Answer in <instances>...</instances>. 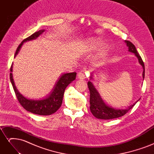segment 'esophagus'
I'll return each instance as SVG.
<instances>
[{
    "label": "esophagus",
    "instance_id": "obj_1",
    "mask_svg": "<svg viewBox=\"0 0 154 154\" xmlns=\"http://www.w3.org/2000/svg\"><path fill=\"white\" fill-rule=\"evenodd\" d=\"M85 70H82V71H80L78 74V76L80 79H84L85 78Z\"/></svg>",
    "mask_w": 154,
    "mask_h": 154
}]
</instances>
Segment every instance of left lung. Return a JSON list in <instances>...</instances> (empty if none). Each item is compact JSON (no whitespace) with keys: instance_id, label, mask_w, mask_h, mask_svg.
Returning <instances> with one entry per match:
<instances>
[{"instance_id":"obj_1","label":"left lung","mask_w":154,"mask_h":154,"mask_svg":"<svg viewBox=\"0 0 154 154\" xmlns=\"http://www.w3.org/2000/svg\"><path fill=\"white\" fill-rule=\"evenodd\" d=\"M125 42L127 44V47L128 48V51L130 52L135 54V55H136L137 58H138L139 63L143 66V78L144 79V65L141 57H140V55L139 54L135 45L131 42H130L128 40H125ZM91 78H92V77H91ZM88 87L89 88L90 91V109L92 114L94 115V116H95L96 118L98 119H111L121 117V116H123L125 114H127L136 103H134L132 106H129L128 109L125 110L115 109L105 105L103 101L101 98L99 93L97 92V91H96L91 82H88Z\"/></svg>"}]
</instances>
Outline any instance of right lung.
Here are the masks:
<instances>
[{"label": "right lung", "mask_w": 154, "mask_h": 154, "mask_svg": "<svg viewBox=\"0 0 154 154\" xmlns=\"http://www.w3.org/2000/svg\"><path fill=\"white\" fill-rule=\"evenodd\" d=\"M44 31V30H40L38 31L35 32V33L31 35V36L23 40L20 44L18 45V47L16 50L15 57L18 54V51H20V49L22 47L23 43L25 42L36 38ZM12 66L13 65H11L10 68L11 72H12ZM76 76V72L66 73L63 74L59 79L57 84L55 85L52 93L50 94V96H49L48 97L42 100H32L26 98L25 97L20 94L19 92L17 91L15 85V83H14L13 82L12 73L10 72V80L13 85L14 91H15V95L17 96V98L20 104L26 110L30 112L42 116L51 115L56 112L59 109L62 103L65 89H66V88L67 87L69 83H71L73 80H75Z\"/></svg>", "instance_id": "1"}]
</instances>
